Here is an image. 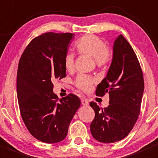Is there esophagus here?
<instances>
[{"label":"esophagus","mask_w":158,"mask_h":158,"mask_svg":"<svg viewBox=\"0 0 158 158\" xmlns=\"http://www.w3.org/2000/svg\"><path fill=\"white\" fill-rule=\"evenodd\" d=\"M81 102H82V106H86L89 105V102L87 101V99H85V98H82V99H81Z\"/></svg>","instance_id":"1"}]
</instances>
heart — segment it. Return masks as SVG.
<instances>
[{
	"label": "heart",
	"instance_id": "1",
	"mask_svg": "<svg viewBox=\"0 0 158 158\" xmlns=\"http://www.w3.org/2000/svg\"><path fill=\"white\" fill-rule=\"evenodd\" d=\"M78 52L86 55L94 59L99 67L106 66L111 60V55L102 40L94 35H85L79 40L76 44ZM63 64L66 71L72 72L74 69V55L67 53L64 57ZM95 79L86 75L80 74L76 79V87L83 92L90 91Z\"/></svg>",
	"mask_w": 158,
	"mask_h": 158
}]
</instances>
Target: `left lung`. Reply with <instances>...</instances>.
Segmentation results:
<instances>
[{"mask_svg":"<svg viewBox=\"0 0 158 158\" xmlns=\"http://www.w3.org/2000/svg\"><path fill=\"white\" fill-rule=\"evenodd\" d=\"M144 84L136 54L127 40L119 35L113 45V56L106 78L97 86V95H109V105L101 109L90 106L95 118L90 125L92 135L102 143L125 138L133 128L141 109Z\"/></svg>","mask_w":158,"mask_h":158,"instance_id":"obj_1","label":"left lung"}]
</instances>
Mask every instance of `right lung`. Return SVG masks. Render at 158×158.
<instances>
[{
	"label": "right lung",
	"mask_w": 158,
	"mask_h": 158,
	"mask_svg": "<svg viewBox=\"0 0 158 158\" xmlns=\"http://www.w3.org/2000/svg\"><path fill=\"white\" fill-rule=\"evenodd\" d=\"M70 33H47L34 38L20 57L17 94L22 119L30 133L42 142L63 141L80 107L76 95L59 99L52 81L66 76L63 60L74 38Z\"/></svg>",
	"instance_id": "right-lung-1"
}]
</instances>
